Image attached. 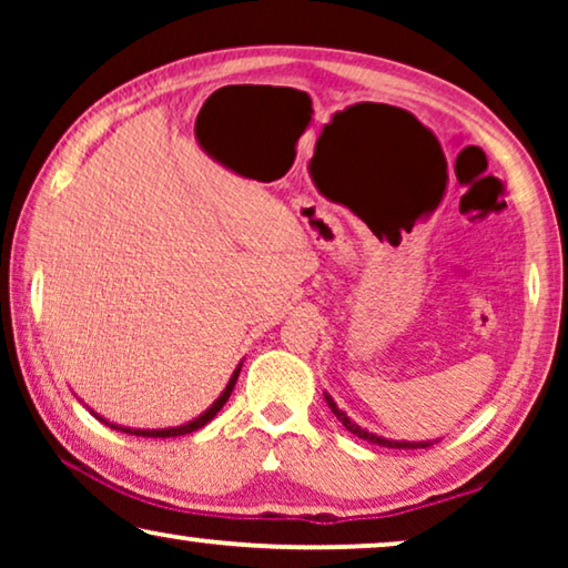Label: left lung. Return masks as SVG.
I'll use <instances>...</instances> for the list:
<instances>
[{
    "instance_id": "1",
    "label": "left lung",
    "mask_w": 568,
    "mask_h": 568,
    "mask_svg": "<svg viewBox=\"0 0 568 568\" xmlns=\"http://www.w3.org/2000/svg\"><path fill=\"white\" fill-rule=\"evenodd\" d=\"M325 403H328V408L333 410V416L338 418L341 424L346 426L348 432L352 434H356V437L359 439H367V442H372V445H379V447H393V449H418V447H429V445H434V442H398V439H385V437H377V434H372V432H367V429H362L359 424L356 422H352V418H348L344 410H341L338 406H336V400L331 398L328 393H325Z\"/></svg>"
}]
</instances>
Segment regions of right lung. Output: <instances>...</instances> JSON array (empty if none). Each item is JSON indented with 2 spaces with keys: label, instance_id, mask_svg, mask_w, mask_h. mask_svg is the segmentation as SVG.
<instances>
[{
  "label": "right lung",
  "instance_id": "add662e5",
  "mask_svg": "<svg viewBox=\"0 0 568 568\" xmlns=\"http://www.w3.org/2000/svg\"><path fill=\"white\" fill-rule=\"evenodd\" d=\"M240 367H243V362L237 364L235 372H232L230 383H227V387H224V390H222L220 398H216V400L212 403V406H209V408L204 410V414L196 416V418H193V422H189V424H181V426H170V429H131V426H119V424H111V422H105V418L100 416V414H95V410H90V414L95 416V418H100V422H103V424L111 426V429H119V432H126V434H136V437H154V439H158V437H162V439H165V437H181V434H191V432L201 429V426H206L209 422H212V418H214L216 414H220V408L224 406V403L230 400V395H232V387H235V383H237Z\"/></svg>",
  "mask_w": 568,
  "mask_h": 568
}]
</instances>
